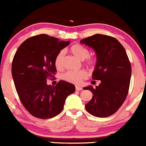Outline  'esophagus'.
Returning a JSON list of instances; mask_svg holds the SVG:
<instances>
[{
	"label": "esophagus",
	"instance_id": "esophagus-1",
	"mask_svg": "<svg viewBox=\"0 0 146 146\" xmlns=\"http://www.w3.org/2000/svg\"><path fill=\"white\" fill-rule=\"evenodd\" d=\"M82 88L80 87V86H76V91H80V90H82Z\"/></svg>",
	"mask_w": 146,
	"mask_h": 146
}]
</instances>
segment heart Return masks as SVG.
I'll return each instance as SVG.
<instances>
[{
	"mask_svg": "<svg viewBox=\"0 0 146 146\" xmlns=\"http://www.w3.org/2000/svg\"><path fill=\"white\" fill-rule=\"evenodd\" d=\"M70 52L73 55L76 56L81 60H84L85 64L89 67H94L96 64V60L95 57L89 56V50L82 45L75 44L69 48ZM64 53L62 51L59 52L55 59V65L56 68L61 69L63 66ZM87 73L84 70H68L64 73L62 78L64 80L73 83V84H80L82 80L86 78Z\"/></svg>",
	"mask_w": 146,
	"mask_h": 146,
	"instance_id": "heart-1",
	"label": "heart"
}]
</instances>
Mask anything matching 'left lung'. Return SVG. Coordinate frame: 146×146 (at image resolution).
Instances as JSON below:
<instances>
[{
  "label": "left lung",
  "mask_w": 146,
  "mask_h": 146,
  "mask_svg": "<svg viewBox=\"0 0 146 146\" xmlns=\"http://www.w3.org/2000/svg\"><path fill=\"white\" fill-rule=\"evenodd\" d=\"M80 43L95 50L97 62L92 78L100 80L96 88H84L94 94L85 105L86 111L96 117L111 116L121 107L129 91L132 68L125 50L116 38L105 35H94Z\"/></svg>",
  "instance_id": "obj_1"
}]
</instances>
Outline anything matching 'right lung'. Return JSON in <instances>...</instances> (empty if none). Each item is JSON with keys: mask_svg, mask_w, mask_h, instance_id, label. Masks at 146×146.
Segmentation results:
<instances>
[{"mask_svg": "<svg viewBox=\"0 0 146 146\" xmlns=\"http://www.w3.org/2000/svg\"><path fill=\"white\" fill-rule=\"evenodd\" d=\"M69 44L47 35H36L23 41L14 56L12 75L16 90L24 107L35 117H55L76 90L73 84L64 80L55 86L46 83L57 71L56 56Z\"/></svg>", "mask_w": 146, "mask_h": 146, "instance_id": "add662e5", "label": "right lung"}]
</instances>
